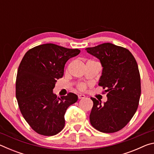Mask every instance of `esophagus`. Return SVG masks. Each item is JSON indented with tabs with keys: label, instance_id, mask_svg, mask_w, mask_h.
I'll list each match as a JSON object with an SVG mask.
<instances>
[{
	"label": "esophagus",
	"instance_id": "1",
	"mask_svg": "<svg viewBox=\"0 0 154 154\" xmlns=\"http://www.w3.org/2000/svg\"><path fill=\"white\" fill-rule=\"evenodd\" d=\"M85 97V95H83V94H78V98H79V99H83V98H84Z\"/></svg>",
	"mask_w": 154,
	"mask_h": 154
}]
</instances>
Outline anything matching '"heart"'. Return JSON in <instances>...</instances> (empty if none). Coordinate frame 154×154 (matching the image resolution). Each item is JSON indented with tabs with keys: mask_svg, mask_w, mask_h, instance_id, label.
I'll list each match as a JSON object with an SVG mask.
<instances>
[{
	"mask_svg": "<svg viewBox=\"0 0 154 154\" xmlns=\"http://www.w3.org/2000/svg\"><path fill=\"white\" fill-rule=\"evenodd\" d=\"M78 88H79V89L81 90H84L85 89V88H86V85H85V83H80L78 85Z\"/></svg>",
	"mask_w": 154,
	"mask_h": 154,
	"instance_id": "obj_1",
	"label": "heart"
}]
</instances>
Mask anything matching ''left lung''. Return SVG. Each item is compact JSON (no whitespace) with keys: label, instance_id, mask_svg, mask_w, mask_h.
<instances>
[{"label":"left lung","instance_id":"obj_1","mask_svg":"<svg viewBox=\"0 0 154 154\" xmlns=\"http://www.w3.org/2000/svg\"><path fill=\"white\" fill-rule=\"evenodd\" d=\"M85 50L100 60L103 72L98 85L107 93L104 103L91 98L90 123L100 132H118L126 126L139 106L141 90L137 61L128 49L110 43Z\"/></svg>","mask_w":154,"mask_h":154}]
</instances>
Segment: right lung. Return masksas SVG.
Here are the masks:
<instances>
[{
    "mask_svg": "<svg viewBox=\"0 0 154 154\" xmlns=\"http://www.w3.org/2000/svg\"><path fill=\"white\" fill-rule=\"evenodd\" d=\"M79 53L78 49L46 43L23 57L17 73L16 98L25 120L38 134L53 136L63 129L66 109L78 96L69 92L57 97L53 89L56 79L63 76L66 62Z\"/></svg>",
    "mask_w": 154,
    "mask_h": 154,
    "instance_id": "right-lung-1",
    "label": "right lung"
}]
</instances>
